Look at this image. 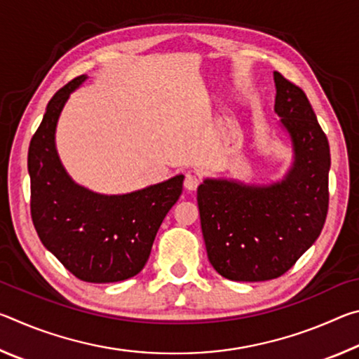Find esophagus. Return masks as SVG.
<instances>
[{"label": "esophagus", "mask_w": 359, "mask_h": 359, "mask_svg": "<svg viewBox=\"0 0 359 359\" xmlns=\"http://www.w3.org/2000/svg\"><path fill=\"white\" fill-rule=\"evenodd\" d=\"M199 184H201V179H199L196 174H191V172H188V174L185 175L184 185H185L187 190H196V188H198V185H199Z\"/></svg>", "instance_id": "esophagus-1"}]
</instances>
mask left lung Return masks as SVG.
Wrapping results in <instances>:
<instances>
[{
    "mask_svg": "<svg viewBox=\"0 0 359 359\" xmlns=\"http://www.w3.org/2000/svg\"><path fill=\"white\" fill-rule=\"evenodd\" d=\"M274 82V111L293 145L287 175L269 185L205 179L198 187L209 261L236 282L283 276L318 239L330 204L327 137L306 93L277 71Z\"/></svg>",
    "mask_w": 359,
    "mask_h": 359,
    "instance_id": "1",
    "label": "left lung"
}]
</instances>
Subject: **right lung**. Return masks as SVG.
I'll return each mask as SVG.
<instances>
[{
    "mask_svg": "<svg viewBox=\"0 0 359 359\" xmlns=\"http://www.w3.org/2000/svg\"><path fill=\"white\" fill-rule=\"evenodd\" d=\"M79 76L48 101L28 149L32 218L39 239L71 274L83 282L111 283L139 274L155 236L184 185L179 174L125 194H100L77 185L63 168L55 130Z\"/></svg>",
    "mask_w": 359,
    "mask_h": 359,
    "instance_id": "right-lung-1",
    "label": "right lung"
}]
</instances>
